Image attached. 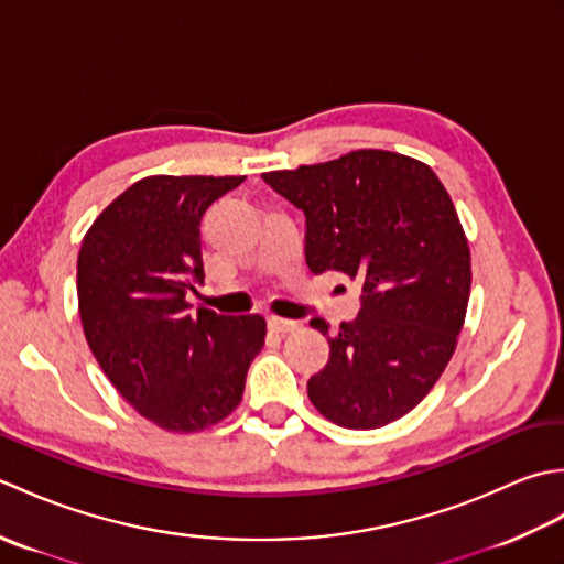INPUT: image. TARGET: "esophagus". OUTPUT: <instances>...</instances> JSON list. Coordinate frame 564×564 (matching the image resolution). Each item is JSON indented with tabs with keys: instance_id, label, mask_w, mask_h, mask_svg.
I'll return each instance as SVG.
<instances>
[{
	"instance_id": "1",
	"label": "esophagus",
	"mask_w": 564,
	"mask_h": 564,
	"mask_svg": "<svg viewBox=\"0 0 564 564\" xmlns=\"http://www.w3.org/2000/svg\"><path fill=\"white\" fill-rule=\"evenodd\" d=\"M267 325H269V329H271V332H279V334L295 332V329H297V322H293V319H283V317H275V315H271V317L267 319Z\"/></svg>"
}]
</instances>
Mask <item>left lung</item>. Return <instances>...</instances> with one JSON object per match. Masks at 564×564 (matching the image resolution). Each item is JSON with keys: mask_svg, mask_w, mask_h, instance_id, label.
Wrapping results in <instances>:
<instances>
[{"mask_svg": "<svg viewBox=\"0 0 564 564\" xmlns=\"http://www.w3.org/2000/svg\"><path fill=\"white\" fill-rule=\"evenodd\" d=\"M305 213V261L364 283L356 319L310 325L329 361L307 394L329 422L378 429L412 412L451 361L470 297V247L431 166L388 150L263 174Z\"/></svg>", "mask_w": 564, "mask_h": 564, "instance_id": "1", "label": "left lung"}]
</instances>
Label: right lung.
I'll return each mask as SVG.
<instances>
[{"label":"right lung","instance_id":"1","mask_svg":"<svg viewBox=\"0 0 564 564\" xmlns=\"http://www.w3.org/2000/svg\"><path fill=\"white\" fill-rule=\"evenodd\" d=\"M245 176H148L126 188L84 237L79 317L89 349L116 390L166 431L191 434L242 400L261 351V315H191L203 285L200 220Z\"/></svg>","mask_w":564,"mask_h":564}]
</instances>
